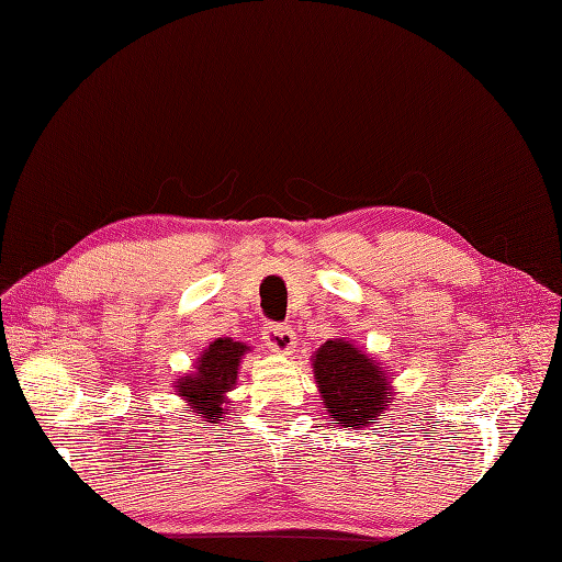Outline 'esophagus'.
<instances>
[{
  "mask_svg": "<svg viewBox=\"0 0 562 562\" xmlns=\"http://www.w3.org/2000/svg\"><path fill=\"white\" fill-rule=\"evenodd\" d=\"M263 339L272 353L292 356L296 351V335L292 333V327L286 325H268L263 329Z\"/></svg>",
  "mask_w": 562,
  "mask_h": 562,
  "instance_id": "1",
  "label": "esophagus"
}]
</instances>
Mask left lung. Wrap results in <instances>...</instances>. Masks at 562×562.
Listing matches in <instances>:
<instances>
[{
	"label": "left lung",
	"instance_id": "1",
	"mask_svg": "<svg viewBox=\"0 0 562 562\" xmlns=\"http://www.w3.org/2000/svg\"><path fill=\"white\" fill-rule=\"evenodd\" d=\"M311 366L323 406L337 427H370L394 404V375L351 339H327L313 351Z\"/></svg>",
	"mask_w": 562,
	"mask_h": 562
}]
</instances>
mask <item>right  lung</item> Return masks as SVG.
Segmentation results:
<instances>
[{
  "mask_svg": "<svg viewBox=\"0 0 562 562\" xmlns=\"http://www.w3.org/2000/svg\"><path fill=\"white\" fill-rule=\"evenodd\" d=\"M249 351V344L235 341L233 337H218L199 353L194 370L172 382L190 413L199 415L204 423L227 418L229 404H233L227 394L235 390L239 363Z\"/></svg>",
  "mask_w": 562,
  "mask_h": 562,
  "instance_id": "add662e5",
  "label": "right lung"
}]
</instances>
